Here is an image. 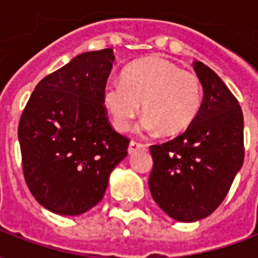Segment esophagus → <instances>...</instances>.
<instances>
[{
	"instance_id": "1",
	"label": "esophagus",
	"mask_w": 258,
	"mask_h": 258,
	"mask_svg": "<svg viewBox=\"0 0 258 258\" xmlns=\"http://www.w3.org/2000/svg\"><path fill=\"white\" fill-rule=\"evenodd\" d=\"M146 145L144 144H140V142H135V141H131L128 145V155H134L138 151H145Z\"/></svg>"
}]
</instances>
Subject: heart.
<instances>
[{
	"label": "heart",
	"instance_id": "heart-1",
	"mask_svg": "<svg viewBox=\"0 0 258 258\" xmlns=\"http://www.w3.org/2000/svg\"><path fill=\"white\" fill-rule=\"evenodd\" d=\"M199 77L163 58H145L128 64L121 80L109 81L102 91V102L117 131H128L142 113V128L162 131L166 137L185 133L202 107Z\"/></svg>",
	"mask_w": 258,
	"mask_h": 258
}]
</instances>
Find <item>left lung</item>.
Returning a JSON list of instances; mask_svg holds the SVG:
<instances>
[{
    "mask_svg": "<svg viewBox=\"0 0 258 258\" xmlns=\"http://www.w3.org/2000/svg\"><path fill=\"white\" fill-rule=\"evenodd\" d=\"M203 87L198 117L184 134L152 145V198L181 222L210 216L225 199L242 168L243 113L238 99L210 68L194 62Z\"/></svg>",
    "mask_w": 258,
    "mask_h": 258,
    "instance_id": "8db88e82",
    "label": "left lung"
}]
</instances>
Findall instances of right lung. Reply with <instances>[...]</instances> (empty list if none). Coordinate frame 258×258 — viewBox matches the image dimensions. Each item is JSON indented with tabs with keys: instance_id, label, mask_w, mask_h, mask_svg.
Masks as SVG:
<instances>
[{
	"instance_id": "add662e5",
	"label": "right lung",
	"mask_w": 258,
	"mask_h": 258,
	"mask_svg": "<svg viewBox=\"0 0 258 258\" xmlns=\"http://www.w3.org/2000/svg\"><path fill=\"white\" fill-rule=\"evenodd\" d=\"M112 48L77 55L37 84L18 128L26 184L47 210L79 216L98 205L130 141L112 128L102 91Z\"/></svg>"
}]
</instances>
